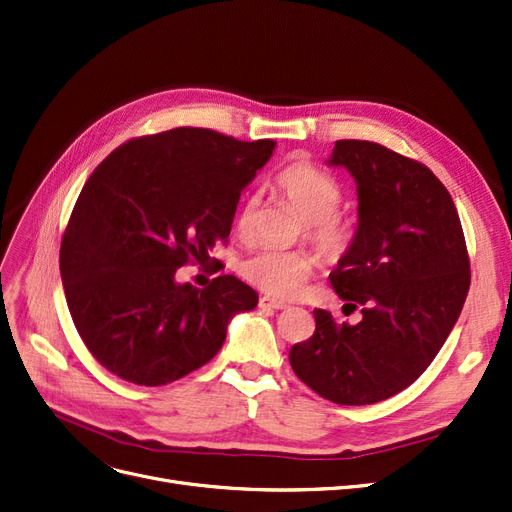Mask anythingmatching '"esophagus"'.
I'll list each match as a JSON object with an SVG mask.
<instances>
[{
  "instance_id": "obj_1",
  "label": "esophagus",
  "mask_w": 512,
  "mask_h": 512,
  "mask_svg": "<svg viewBox=\"0 0 512 512\" xmlns=\"http://www.w3.org/2000/svg\"><path fill=\"white\" fill-rule=\"evenodd\" d=\"M259 307L261 309H286L288 305L284 301H278V299H272V297H261Z\"/></svg>"
}]
</instances>
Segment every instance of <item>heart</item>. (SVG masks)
Segmentation results:
<instances>
[{
  "instance_id": "1",
  "label": "heart",
  "mask_w": 512,
  "mask_h": 512,
  "mask_svg": "<svg viewBox=\"0 0 512 512\" xmlns=\"http://www.w3.org/2000/svg\"><path fill=\"white\" fill-rule=\"evenodd\" d=\"M276 190L282 201L305 221V236L316 244L328 261L343 259L355 240L351 221L337 213L341 205V186L330 175L307 163L284 167L276 177ZM259 198L251 196L242 205L236 230L240 238L255 232V213ZM316 268V259L305 251L261 249L240 263L242 278L272 297H295Z\"/></svg>"
}]
</instances>
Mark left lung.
Masks as SVG:
<instances>
[{
  "label": "left lung",
  "instance_id": "8db88e82",
  "mask_svg": "<svg viewBox=\"0 0 512 512\" xmlns=\"http://www.w3.org/2000/svg\"><path fill=\"white\" fill-rule=\"evenodd\" d=\"M328 165L358 186L355 240L330 284L366 307L353 326L314 309V337L288 360L330 402L368 406L410 387L435 360L469 293L471 263L452 196L429 167L366 140H339Z\"/></svg>",
  "mask_w": 512,
  "mask_h": 512
}]
</instances>
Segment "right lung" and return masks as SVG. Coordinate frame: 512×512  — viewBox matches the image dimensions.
I'll list each match as a JSON object with an SVG mask.
<instances>
[{
	"label": "right lung",
	"mask_w": 512,
	"mask_h": 512,
	"mask_svg": "<svg viewBox=\"0 0 512 512\" xmlns=\"http://www.w3.org/2000/svg\"><path fill=\"white\" fill-rule=\"evenodd\" d=\"M276 142L201 127L129 140L85 182L60 247V276L85 347L119 379L159 387L207 364L257 293L236 276L177 282L226 240Z\"/></svg>",
	"instance_id": "obj_1"
}]
</instances>
